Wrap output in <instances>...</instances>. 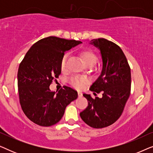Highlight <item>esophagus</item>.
Instances as JSON below:
<instances>
[{
	"label": "esophagus",
	"instance_id": "esophagus-1",
	"mask_svg": "<svg viewBox=\"0 0 153 153\" xmlns=\"http://www.w3.org/2000/svg\"><path fill=\"white\" fill-rule=\"evenodd\" d=\"M82 95H83V93H81V92H78V96L79 97H82Z\"/></svg>",
	"mask_w": 153,
	"mask_h": 153
}]
</instances>
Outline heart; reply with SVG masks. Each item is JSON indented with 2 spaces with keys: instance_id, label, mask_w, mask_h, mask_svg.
Wrapping results in <instances>:
<instances>
[{
  "instance_id": "b5f03b06",
  "label": "heart",
  "mask_w": 153,
  "mask_h": 153,
  "mask_svg": "<svg viewBox=\"0 0 153 153\" xmlns=\"http://www.w3.org/2000/svg\"><path fill=\"white\" fill-rule=\"evenodd\" d=\"M80 56L84 65H94L97 60V56L95 55L93 51L89 49H85L81 51L80 53ZM67 59H68V55L65 54L62 56L61 62H60V68H61L62 70L65 69ZM69 82H70V85L75 88L81 90L84 88L86 83H88V80L86 78H85V77L76 76L71 77L70 80H69Z\"/></svg>"
}]
</instances>
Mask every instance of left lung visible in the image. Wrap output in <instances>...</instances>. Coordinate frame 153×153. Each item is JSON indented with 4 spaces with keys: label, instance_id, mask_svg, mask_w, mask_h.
<instances>
[{
    "label": "left lung",
    "instance_id": "obj_1",
    "mask_svg": "<svg viewBox=\"0 0 153 153\" xmlns=\"http://www.w3.org/2000/svg\"><path fill=\"white\" fill-rule=\"evenodd\" d=\"M98 48L102 58V70L90 91L100 93L102 97L93 99L83 94L88 106L80 113L82 120L90 127L100 129L109 126L120 118L130 95L131 70L124 53L119 47L104 38L91 40Z\"/></svg>",
    "mask_w": 153,
    "mask_h": 153
}]
</instances>
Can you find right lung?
I'll return each mask as SVG.
<instances>
[{
    "instance_id": "right-lung-1",
    "label": "right lung",
    "mask_w": 153,
    "mask_h": 153,
    "mask_svg": "<svg viewBox=\"0 0 153 153\" xmlns=\"http://www.w3.org/2000/svg\"><path fill=\"white\" fill-rule=\"evenodd\" d=\"M50 36L37 41L27 52L17 73L18 92L23 111L35 124L49 127L59 122L66 106L78 97L75 90L64 86L57 93L49 85L61 73L65 51L81 44Z\"/></svg>"
}]
</instances>
